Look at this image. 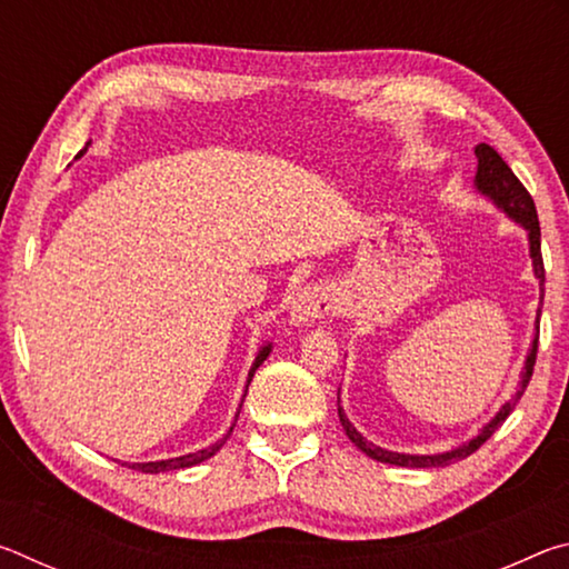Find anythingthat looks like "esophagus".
<instances>
[{"mask_svg":"<svg viewBox=\"0 0 569 569\" xmlns=\"http://www.w3.org/2000/svg\"><path fill=\"white\" fill-rule=\"evenodd\" d=\"M336 311V293L331 286L316 283L306 286L293 296L291 303V323L293 326H308L313 321L323 319Z\"/></svg>","mask_w":569,"mask_h":569,"instance_id":"obj_1","label":"esophagus"}]
</instances>
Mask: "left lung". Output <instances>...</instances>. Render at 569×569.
<instances>
[{"instance_id":"8db88e82","label":"left lung","mask_w":569,"mask_h":569,"mask_svg":"<svg viewBox=\"0 0 569 569\" xmlns=\"http://www.w3.org/2000/svg\"><path fill=\"white\" fill-rule=\"evenodd\" d=\"M475 156H477V176H475V188L479 196H485L487 200H492V203L502 210L507 218H512L515 223L522 226L527 230V240H529V258H532V271L535 278L539 281V293L545 296V266H542V248H539V220H537V208H535V200L529 196L527 188L522 182L517 180V176L512 172V168L507 166V162L499 158V152L487 146V142H479L475 148ZM539 296V298H542ZM539 313H542V308H537V321H535V339L532 346H529L527 351V359H525V369H522V377H519V389L517 393L509 401H505L499 411L495 413L492 419H489L485 427L479 429L477 437H471L465 445H459L449 451H439V455H401V451H389L383 447H377L373 441L366 439L359 429L353 427V423L346 419V413L341 409V399H339V419H341V427L346 431V437H349L356 447H359L366 457L383 461V465H393V467H447L451 461H459L469 457L471 451H477L485 441L495 435V431L502 427V421L512 413L515 403L522 399V393L527 389L529 379H532V369H535V359H537V339H539Z\"/></svg>"}]
</instances>
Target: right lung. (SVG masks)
Here are the masks:
<instances>
[{
  "label": "right lung",
  "instance_id": "obj_1",
  "mask_svg": "<svg viewBox=\"0 0 569 569\" xmlns=\"http://www.w3.org/2000/svg\"><path fill=\"white\" fill-rule=\"evenodd\" d=\"M90 146V142H88ZM88 146H84L80 152H77L74 156V160H80L84 152H88ZM271 349H273V343L268 341L266 346H261V351L256 353V361L250 363V371H248V381H246V391H248V383L253 381V373H256V369L258 366H261L266 359H268V353H271ZM243 399H246V393H243ZM240 407H243V401H240ZM240 407H238V411H236V419H238V413H240ZM233 427H236V421H233ZM233 427L228 429V435H223V439H218L216 445H210V447H206V449H198V451H190V455H182V457H172V459H158V461H124V465L128 467H132V469H138V471H146V475H160V471H172V469H188V467H196V465H200V461H206V459H210L216 455V451L226 445V439L230 437V431H233Z\"/></svg>",
  "mask_w": 569,
  "mask_h": 569
}]
</instances>
